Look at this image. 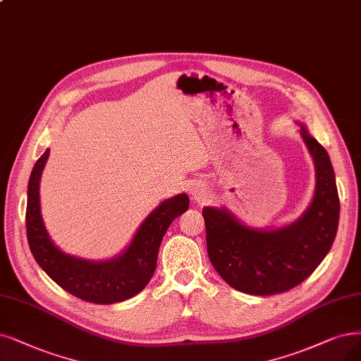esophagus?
<instances>
[{
  "instance_id": "obj_1",
  "label": "esophagus",
  "mask_w": 361,
  "mask_h": 361,
  "mask_svg": "<svg viewBox=\"0 0 361 361\" xmlns=\"http://www.w3.org/2000/svg\"><path fill=\"white\" fill-rule=\"evenodd\" d=\"M190 194H191L192 200L203 201L207 197V186H206V183H203V182H194V183H191Z\"/></svg>"
}]
</instances>
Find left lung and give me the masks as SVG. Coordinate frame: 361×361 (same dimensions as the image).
<instances>
[{
	"label": "left lung",
	"instance_id": "left-lung-1",
	"mask_svg": "<svg viewBox=\"0 0 361 361\" xmlns=\"http://www.w3.org/2000/svg\"><path fill=\"white\" fill-rule=\"evenodd\" d=\"M299 126L315 166L314 197L299 219L277 229H257L226 209H203L210 262L243 293L268 296L293 289L322 264L336 237L339 195L334 167L327 151Z\"/></svg>",
	"mask_w": 361,
	"mask_h": 361
}]
</instances>
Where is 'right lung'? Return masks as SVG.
<instances>
[{
	"label": "right lung",
	"instance_id": "1",
	"mask_svg": "<svg viewBox=\"0 0 361 361\" xmlns=\"http://www.w3.org/2000/svg\"><path fill=\"white\" fill-rule=\"evenodd\" d=\"M49 154L50 149H46L38 158L27 183L26 235L37 264L63 290L93 304L109 305L137 295L155 271L167 228L188 210V195L171 197L152 210L121 255L100 262L71 256L54 246L41 218L39 180Z\"/></svg>",
	"mask_w": 361,
	"mask_h": 361
}]
</instances>
